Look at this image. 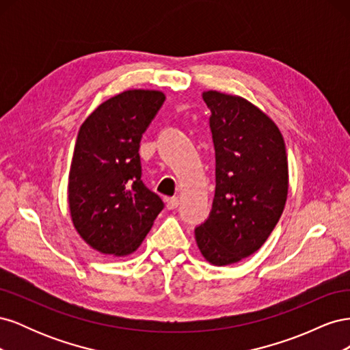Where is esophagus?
I'll return each instance as SVG.
<instances>
[{
    "instance_id": "esophagus-1",
    "label": "esophagus",
    "mask_w": 350,
    "mask_h": 350,
    "mask_svg": "<svg viewBox=\"0 0 350 350\" xmlns=\"http://www.w3.org/2000/svg\"><path fill=\"white\" fill-rule=\"evenodd\" d=\"M178 204H179L178 197H169V198H166V207H167L169 210L176 208Z\"/></svg>"
}]
</instances>
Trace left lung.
Instances as JSON below:
<instances>
[{"instance_id":"left-lung-1","label":"left lung","mask_w":350,"mask_h":350,"mask_svg":"<svg viewBox=\"0 0 350 350\" xmlns=\"http://www.w3.org/2000/svg\"><path fill=\"white\" fill-rule=\"evenodd\" d=\"M216 150V191L208 219L196 228L210 264H235L258 251L283 213L288 156L278 125L237 94L203 92Z\"/></svg>"}]
</instances>
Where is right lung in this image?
<instances>
[{"label":"right lung","instance_id":"obj_1","mask_svg":"<svg viewBox=\"0 0 350 350\" xmlns=\"http://www.w3.org/2000/svg\"><path fill=\"white\" fill-rule=\"evenodd\" d=\"M163 102L159 90H125L80 126L68 175L70 216L81 239L100 254H133L163 208L142 181L139 154L142 135Z\"/></svg>","mask_w":350,"mask_h":350}]
</instances>
